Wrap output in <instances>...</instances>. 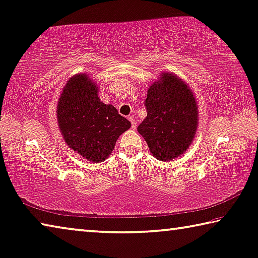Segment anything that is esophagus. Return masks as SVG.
<instances>
[{"mask_svg":"<svg viewBox=\"0 0 258 258\" xmlns=\"http://www.w3.org/2000/svg\"><path fill=\"white\" fill-rule=\"evenodd\" d=\"M128 119H130V121H131V125H132V128L136 130V128H137V121H136V119H134V117L130 116Z\"/></svg>","mask_w":258,"mask_h":258,"instance_id":"obj_1","label":"esophagus"}]
</instances>
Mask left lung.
Masks as SVG:
<instances>
[{
	"mask_svg": "<svg viewBox=\"0 0 258 258\" xmlns=\"http://www.w3.org/2000/svg\"><path fill=\"white\" fill-rule=\"evenodd\" d=\"M147 117L138 126L151 154L159 161L181 155L195 136L198 107L186 84L165 73L149 87L145 101Z\"/></svg>",
	"mask_w": 258,
	"mask_h": 258,
	"instance_id": "obj_1",
	"label": "left lung"
}]
</instances>
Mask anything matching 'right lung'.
<instances>
[{
    "label": "right lung",
    "instance_id": "right-lung-1",
    "mask_svg": "<svg viewBox=\"0 0 258 258\" xmlns=\"http://www.w3.org/2000/svg\"><path fill=\"white\" fill-rule=\"evenodd\" d=\"M57 118L70 148L92 162L107 159L131 122L97 96V87L86 75L68 81L57 105Z\"/></svg>",
    "mask_w": 258,
    "mask_h": 258
}]
</instances>
